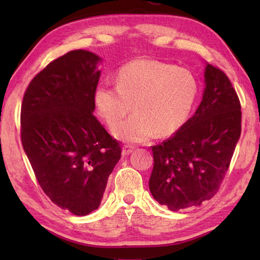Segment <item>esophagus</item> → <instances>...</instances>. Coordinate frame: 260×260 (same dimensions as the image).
Instances as JSON below:
<instances>
[{"label":"esophagus","instance_id":"34e87169","mask_svg":"<svg viewBox=\"0 0 260 260\" xmlns=\"http://www.w3.org/2000/svg\"><path fill=\"white\" fill-rule=\"evenodd\" d=\"M134 150V148L129 146V144H125L124 147H122V155L124 156H128L129 153Z\"/></svg>","mask_w":260,"mask_h":260}]
</instances>
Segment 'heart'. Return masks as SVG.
Here are the masks:
<instances>
[{"mask_svg": "<svg viewBox=\"0 0 260 260\" xmlns=\"http://www.w3.org/2000/svg\"><path fill=\"white\" fill-rule=\"evenodd\" d=\"M117 85L101 83L94 103L100 116L112 125L131 111L127 119L113 126L119 140L140 143L157 135L177 132L190 114L199 83L184 68L153 59H136L118 70Z\"/></svg>", "mask_w": 260, "mask_h": 260, "instance_id": "1", "label": "heart"}]
</instances>
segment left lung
<instances>
[{"label": "left lung", "instance_id": "left-lung-1", "mask_svg": "<svg viewBox=\"0 0 260 260\" xmlns=\"http://www.w3.org/2000/svg\"><path fill=\"white\" fill-rule=\"evenodd\" d=\"M200 107L173 136L152 146L149 188L172 211L201 205L218 192L241 135V103L225 72L206 64Z\"/></svg>", "mask_w": 260, "mask_h": 260}]
</instances>
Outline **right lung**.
Wrapping results in <instances>:
<instances>
[{"label": "right lung", "mask_w": 260, "mask_h": 260, "mask_svg": "<svg viewBox=\"0 0 260 260\" xmlns=\"http://www.w3.org/2000/svg\"><path fill=\"white\" fill-rule=\"evenodd\" d=\"M100 60L90 51H69L32 79L21 103V144L35 178L52 203L76 215L99 208L121 156L93 114Z\"/></svg>", "instance_id": "1"}]
</instances>
